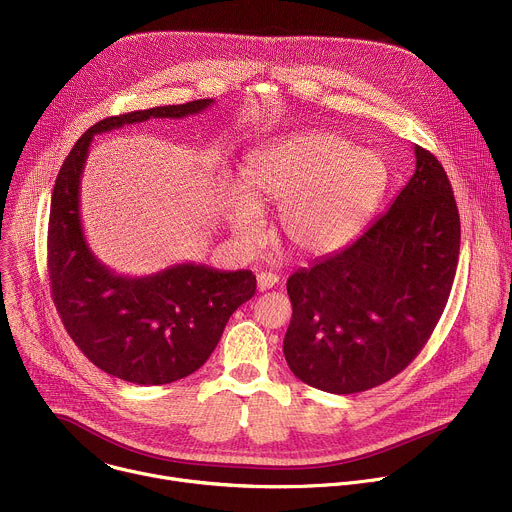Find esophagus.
<instances>
[{
    "mask_svg": "<svg viewBox=\"0 0 512 512\" xmlns=\"http://www.w3.org/2000/svg\"><path fill=\"white\" fill-rule=\"evenodd\" d=\"M277 281H279V277L273 275V273H267V271H261V273L257 275V287H259V291L271 289Z\"/></svg>",
    "mask_w": 512,
    "mask_h": 512,
    "instance_id": "34e87169",
    "label": "esophagus"
}]
</instances>
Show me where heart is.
Listing matches in <instances>:
<instances>
[{"label":"heart","instance_id":"1","mask_svg":"<svg viewBox=\"0 0 512 512\" xmlns=\"http://www.w3.org/2000/svg\"><path fill=\"white\" fill-rule=\"evenodd\" d=\"M245 188L229 202V221L243 241L261 237V208L277 206L279 235L302 257L346 247L369 225L389 188V166L348 139L306 131L255 152L243 170Z\"/></svg>","mask_w":512,"mask_h":512}]
</instances>
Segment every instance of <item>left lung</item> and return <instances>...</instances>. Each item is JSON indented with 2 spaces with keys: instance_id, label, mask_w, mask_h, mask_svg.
Instances as JSON below:
<instances>
[{
  "instance_id": "8db88e82",
  "label": "left lung",
  "mask_w": 512,
  "mask_h": 512,
  "mask_svg": "<svg viewBox=\"0 0 512 512\" xmlns=\"http://www.w3.org/2000/svg\"><path fill=\"white\" fill-rule=\"evenodd\" d=\"M458 255L452 184L415 145V172L391 208L346 249L289 275L294 314L283 354L291 373L336 395L399 375L444 314Z\"/></svg>"
}]
</instances>
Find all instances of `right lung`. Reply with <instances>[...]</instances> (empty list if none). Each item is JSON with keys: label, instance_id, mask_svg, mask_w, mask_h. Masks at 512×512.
Listing matches in <instances>:
<instances>
[{"label": "right lung", "instance_id": "add662e5", "mask_svg": "<svg viewBox=\"0 0 512 512\" xmlns=\"http://www.w3.org/2000/svg\"><path fill=\"white\" fill-rule=\"evenodd\" d=\"M212 99L107 117L72 145L54 184L48 221V275L56 312L81 352L107 375L135 385H166L198 371L233 312L255 296L249 269L218 271L182 263L123 277L89 249L81 223V174L97 133L148 119H182Z\"/></svg>", "mask_w": 512, "mask_h": 512}]
</instances>
